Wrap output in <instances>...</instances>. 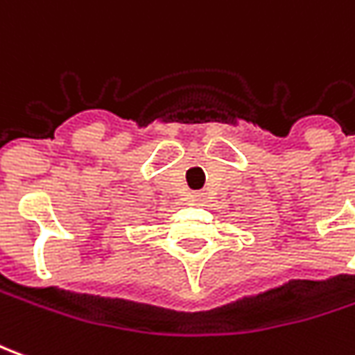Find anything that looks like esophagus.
I'll return each instance as SVG.
<instances>
[{
  "mask_svg": "<svg viewBox=\"0 0 355 355\" xmlns=\"http://www.w3.org/2000/svg\"><path fill=\"white\" fill-rule=\"evenodd\" d=\"M192 202H194V204H202V202H204V196H202V194H194V196H192Z\"/></svg>",
  "mask_w": 355,
  "mask_h": 355,
  "instance_id": "34e87169",
  "label": "esophagus"
}]
</instances>
